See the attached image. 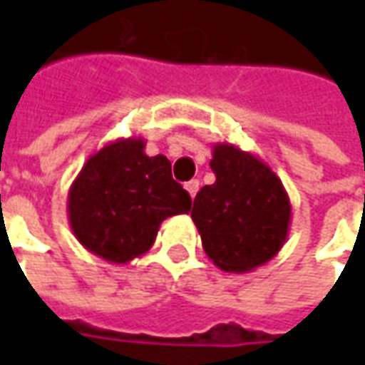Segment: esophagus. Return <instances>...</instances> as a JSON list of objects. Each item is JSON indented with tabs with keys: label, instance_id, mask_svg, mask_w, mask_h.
<instances>
[{
	"label": "esophagus",
	"instance_id": "obj_1",
	"mask_svg": "<svg viewBox=\"0 0 365 365\" xmlns=\"http://www.w3.org/2000/svg\"><path fill=\"white\" fill-rule=\"evenodd\" d=\"M185 190H187V193L191 195V199L195 197V195H197V191H199V180H191V182L185 183Z\"/></svg>",
	"mask_w": 365,
	"mask_h": 365
}]
</instances>
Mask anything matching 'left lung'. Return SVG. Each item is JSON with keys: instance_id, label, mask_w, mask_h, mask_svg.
Segmentation results:
<instances>
[{"instance_id": "left-lung-1", "label": "left lung", "mask_w": 365, "mask_h": 365, "mask_svg": "<svg viewBox=\"0 0 365 365\" xmlns=\"http://www.w3.org/2000/svg\"><path fill=\"white\" fill-rule=\"evenodd\" d=\"M215 183L201 187L191 219L217 268L246 274L282 250L291 225L289 195L272 168L229 143L213 146Z\"/></svg>"}]
</instances>
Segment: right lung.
I'll return each mask as SVG.
<instances>
[{
  "label": "right lung",
  "mask_w": 365,
  "mask_h": 365,
  "mask_svg": "<svg viewBox=\"0 0 365 365\" xmlns=\"http://www.w3.org/2000/svg\"><path fill=\"white\" fill-rule=\"evenodd\" d=\"M144 138H119L91 154L68 191V221L78 242L111 264L140 258L162 221L190 213L191 197L166 156H146Z\"/></svg>",
  "instance_id": "1"
}]
</instances>
